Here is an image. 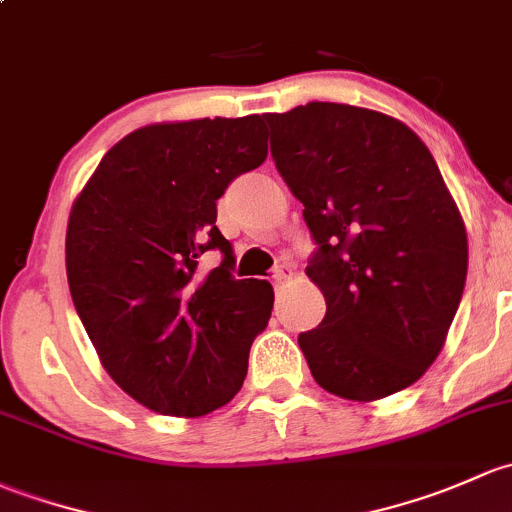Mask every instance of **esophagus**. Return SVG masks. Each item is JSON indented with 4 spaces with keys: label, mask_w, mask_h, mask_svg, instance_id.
I'll list each match as a JSON object with an SVG mask.
<instances>
[{
    "label": "esophagus",
    "mask_w": 512,
    "mask_h": 512,
    "mask_svg": "<svg viewBox=\"0 0 512 512\" xmlns=\"http://www.w3.org/2000/svg\"><path fill=\"white\" fill-rule=\"evenodd\" d=\"M291 278H293V268L291 266H281V268H278V271L273 273V286H276V291L283 286V283L291 281Z\"/></svg>",
    "instance_id": "esophagus-1"
}]
</instances>
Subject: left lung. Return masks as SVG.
Segmentation results:
<instances>
[{"label":"left lung","instance_id":"left-lung-1","mask_svg":"<svg viewBox=\"0 0 512 512\" xmlns=\"http://www.w3.org/2000/svg\"><path fill=\"white\" fill-rule=\"evenodd\" d=\"M266 123L318 244L305 273L328 310L298 335L315 382L352 402L407 389L439 357L468 271L466 226L429 147L399 120L342 103Z\"/></svg>","mask_w":512,"mask_h":512}]
</instances>
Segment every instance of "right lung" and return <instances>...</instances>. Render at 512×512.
Listing matches in <instances>:
<instances>
[{
	"mask_svg": "<svg viewBox=\"0 0 512 512\" xmlns=\"http://www.w3.org/2000/svg\"><path fill=\"white\" fill-rule=\"evenodd\" d=\"M268 155L261 115L155 123L110 147L73 202L66 273L105 372L142 407L204 416L234 399L268 281H236L217 199ZM221 250L209 274L198 268Z\"/></svg>",
	"mask_w": 512,
	"mask_h": 512,
	"instance_id": "add662e5",
	"label": "right lung"
}]
</instances>
